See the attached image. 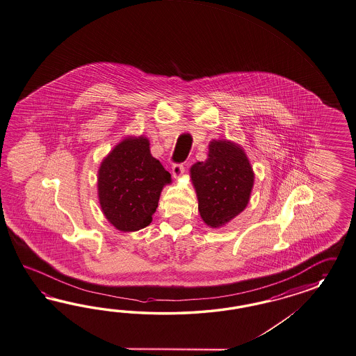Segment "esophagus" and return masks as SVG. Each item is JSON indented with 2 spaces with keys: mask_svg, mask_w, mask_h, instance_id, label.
Returning <instances> with one entry per match:
<instances>
[{
  "mask_svg": "<svg viewBox=\"0 0 356 356\" xmlns=\"http://www.w3.org/2000/svg\"><path fill=\"white\" fill-rule=\"evenodd\" d=\"M184 172H185V165H184V164H173L172 175L175 179L181 177Z\"/></svg>",
  "mask_w": 356,
  "mask_h": 356,
  "instance_id": "1",
  "label": "esophagus"
}]
</instances>
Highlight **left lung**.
I'll return each mask as SVG.
<instances>
[{
	"label": "left lung",
	"mask_w": 356,
	"mask_h": 356,
	"mask_svg": "<svg viewBox=\"0 0 356 356\" xmlns=\"http://www.w3.org/2000/svg\"><path fill=\"white\" fill-rule=\"evenodd\" d=\"M255 175L245 150L229 140H212L204 162L191 167L198 211L210 228H221L250 201Z\"/></svg>",
	"instance_id": "left-lung-1"
}]
</instances>
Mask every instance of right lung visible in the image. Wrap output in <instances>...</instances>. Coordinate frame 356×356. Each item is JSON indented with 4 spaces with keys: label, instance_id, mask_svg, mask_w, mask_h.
Here are the masks:
<instances>
[{
    "label": "right lung",
    "instance_id": "obj_1",
    "mask_svg": "<svg viewBox=\"0 0 356 356\" xmlns=\"http://www.w3.org/2000/svg\"><path fill=\"white\" fill-rule=\"evenodd\" d=\"M171 175L150 153L145 136L124 137L102 159L97 176L101 210L120 232H137L153 220Z\"/></svg>",
    "mask_w": 356,
    "mask_h": 356
}]
</instances>
